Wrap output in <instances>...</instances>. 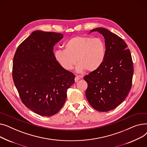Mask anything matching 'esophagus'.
Returning a JSON list of instances; mask_svg holds the SVG:
<instances>
[{"label":"esophagus","mask_w":147,"mask_h":147,"mask_svg":"<svg viewBox=\"0 0 147 147\" xmlns=\"http://www.w3.org/2000/svg\"><path fill=\"white\" fill-rule=\"evenodd\" d=\"M80 76H78V75H76V78H75V79H74L75 82H78V81L79 80H80Z\"/></svg>","instance_id":"obj_1"}]
</instances>
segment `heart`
<instances>
[{
  "label": "heart",
  "mask_w": 147,
  "mask_h": 147,
  "mask_svg": "<svg viewBox=\"0 0 147 147\" xmlns=\"http://www.w3.org/2000/svg\"><path fill=\"white\" fill-rule=\"evenodd\" d=\"M64 48L56 50L54 56L61 67L67 71L71 70L78 63V72H94L101 66L106 56V45L100 37L76 36L65 43Z\"/></svg>",
  "instance_id": "heart-1"
}]
</instances>
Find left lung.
Instances as JSON below:
<instances>
[{
	"instance_id": "left-lung-1",
	"label": "left lung",
	"mask_w": 147,
	"mask_h": 147,
	"mask_svg": "<svg viewBox=\"0 0 147 147\" xmlns=\"http://www.w3.org/2000/svg\"><path fill=\"white\" fill-rule=\"evenodd\" d=\"M105 38L106 56L98 69L84 77L88 83L86 96L97 111H110L126 98L132 84L133 61L127 45L121 37L104 28H96Z\"/></svg>"
}]
</instances>
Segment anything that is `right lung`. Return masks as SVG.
I'll return each mask as SVG.
<instances>
[{
	"mask_svg": "<svg viewBox=\"0 0 147 147\" xmlns=\"http://www.w3.org/2000/svg\"><path fill=\"white\" fill-rule=\"evenodd\" d=\"M63 38L55 32L35 31L23 41L13 59L12 78L22 102L43 116L57 114L64 105L75 75L56 61L53 46Z\"/></svg>",
	"mask_w": 147,
	"mask_h": 147,
	"instance_id": "add662e5",
	"label": "right lung"
}]
</instances>
